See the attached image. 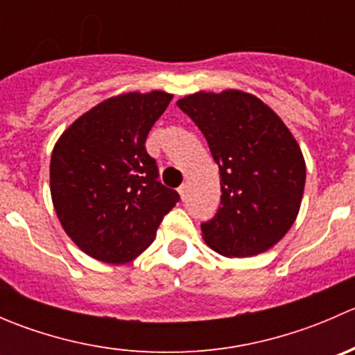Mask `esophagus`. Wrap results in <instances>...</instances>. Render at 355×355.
Returning <instances> with one entry per match:
<instances>
[{
	"label": "esophagus",
	"instance_id": "1",
	"mask_svg": "<svg viewBox=\"0 0 355 355\" xmlns=\"http://www.w3.org/2000/svg\"><path fill=\"white\" fill-rule=\"evenodd\" d=\"M178 194H180L182 199L187 198V185H180V187H178Z\"/></svg>",
	"mask_w": 355,
	"mask_h": 355
}]
</instances>
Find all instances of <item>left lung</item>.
Segmentation results:
<instances>
[{
  "instance_id": "obj_1",
  "label": "left lung",
  "mask_w": 355,
  "mask_h": 355,
  "mask_svg": "<svg viewBox=\"0 0 355 355\" xmlns=\"http://www.w3.org/2000/svg\"><path fill=\"white\" fill-rule=\"evenodd\" d=\"M177 106L220 168V207L200 225L206 244L228 257L271 249L295 221L306 184L302 151L287 125L256 96L234 89L196 92Z\"/></svg>"
}]
</instances>
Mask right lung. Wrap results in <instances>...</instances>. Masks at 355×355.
<instances>
[{
  "label": "right lung",
  "instance_id": "add662e5",
  "mask_svg": "<svg viewBox=\"0 0 355 355\" xmlns=\"http://www.w3.org/2000/svg\"><path fill=\"white\" fill-rule=\"evenodd\" d=\"M173 96L127 92L99 103L56 142L49 184L56 214L85 254L125 264L153 244L164 214L180 200L157 180L146 139Z\"/></svg>",
  "mask_w": 355,
  "mask_h": 355
}]
</instances>
